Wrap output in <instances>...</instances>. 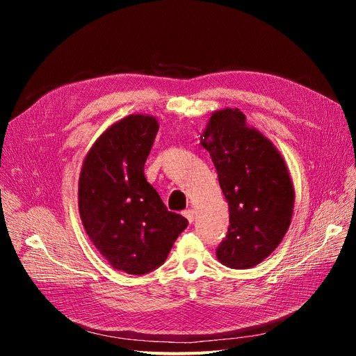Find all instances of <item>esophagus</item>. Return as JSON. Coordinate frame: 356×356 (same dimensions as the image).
Instances as JSON below:
<instances>
[{"label":"esophagus","mask_w":356,"mask_h":356,"mask_svg":"<svg viewBox=\"0 0 356 356\" xmlns=\"http://www.w3.org/2000/svg\"><path fill=\"white\" fill-rule=\"evenodd\" d=\"M182 213H184V217L188 220V222L195 221V211H193V209H186Z\"/></svg>","instance_id":"1"}]
</instances>
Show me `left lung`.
<instances>
[{
    "instance_id": "obj_1",
    "label": "left lung",
    "mask_w": 356,
    "mask_h": 356,
    "mask_svg": "<svg viewBox=\"0 0 356 356\" xmlns=\"http://www.w3.org/2000/svg\"><path fill=\"white\" fill-rule=\"evenodd\" d=\"M200 143L211 154L230 212L218 261L251 268L276 250L293 218L296 193L285 160L270 139L248 126L239 108L213 111Z\"/></svg>"
}]
</instances>
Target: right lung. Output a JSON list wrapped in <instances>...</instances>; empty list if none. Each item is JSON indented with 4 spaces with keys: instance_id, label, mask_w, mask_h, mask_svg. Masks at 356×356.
<instances>
[{
    "instance_id": "add662e5",
    "label": "right lung",
    "mask_w": 356,
    "mask_h": 356,
    "mask_svg": "<svg viewBox=\"0 0 356 356\" xmlns=\"http://www.w3.org/2000/svg\"><path fill=\"white\" fill-rule=\"evenodd\" d=\"M157 118L131 114L106 127L86 154L79 211L89 239L115 270L145 275L163 264L188 221L169 212L144 177Z\"/></svg>"
}]
</instances>
